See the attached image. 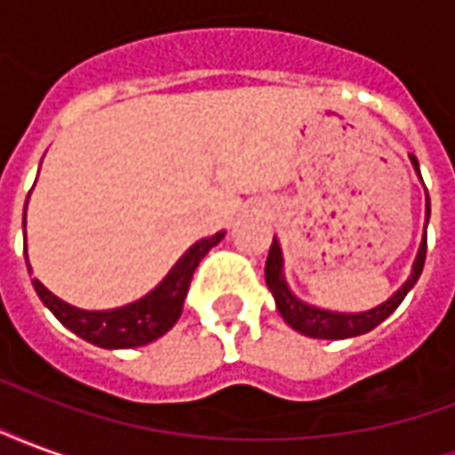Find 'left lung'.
Returning <instances> with one entry per match:
<instances>
[{
	"instance_id": "1",
	"label": "left lung",
	"mask_w": 455,
	"mask_h": 455,
	"mask_svg": "<svg viewBox=\"0 0 455 455\" xmlns=\"http://www.w3.org/2000/svg\"><path fill=\"white\" fill-rule=\"evenodd\" d=\"M411 158V165L414 170L419 172V163L414 156ZM421 178V175H419ZM429 195H427V224H429ZM424 258H427V234L421 238L419 253L414 258V266H411V275L407 277V283L395 292V295L382 302L380 307L375 309H368V312H358V315H339V312H329V309H319V307H312L297 299L290 287L285 283V275H283V251H280V243L273 238V246L267 251V260H266V283L267 290L273 292L275 297V307L277 312L283 315L287 324L292 326L295 331L305 336H312V339H353V336H361L372 331L375 326L382 324L387 316L400 307V302L407 297L411 287L417 285L419 280L421 270H424Z\"/></svg>"
}]
</instances>
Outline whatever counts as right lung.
<instances>
[{"instance_id": "right-lung-1", "label": "right lung", "mask_w": 455, "mask_h": 455, "mask_svg": "<svg viewBox=\"0 0 455 455\" xmlns=\"http://www.w3.org/2000/svg\"><path fill=\"white\" fill-rule=\"evenodd\" d=\"M221 238H224V231H219V234L209 238H202L195 246H189L185 251V256L172 266V270L163 277V283L156 290H150L146 297H140L131 305L116 307V309H104V312L77 309V307L63 302L60 297H55L48 287H44L41 280L34 277L31 283H34L36 295L41 297V302L73 334H77L84 341L94 343V346H100V348H136V346H146V343L156 341L175 326V322L182 315V305H185L189 283H192V275L197 270L199 260L207 256ZM28 273H31V266H28Z\"/></svg>"}]
</instances>
